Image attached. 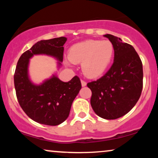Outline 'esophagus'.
Returning <instances> with one entry per match:
<instances>
[{
  "label": "esophagus",
  "instance_id": "esophagus-1",
  "mask_svg": "<svg viewBox=\"0 0 158 158\" xmlns=\"http://www.w3.org/2000/svg\"><path fill=\"white\" fill-rule=\"evenodd\" d=\"M81 85L83 87H85L87 85V83H86V82H85L84 81H81Z\"/></svg>",
  "mask_w": 158,
  "mask_h": 158
}]
</instances>
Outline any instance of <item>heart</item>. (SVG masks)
<instances>
[{"label":"heart","instance_id":"obj_1","mask_svg":"<svg viewBox=\"0 0 158 158\" xmlns=\"http://www.w3.org/2000/svg\"><path fill=\"white\" fill-rule=\"evenodd\" d=\"M113 45L107 40H88L73 44L68 57L73 64L81 63L83 74L90 78L98 77L106 70L113 55ZM70 66V64L66 62Z\"/></svg>","mask_w":158,"mask_h":158}]
</instances>
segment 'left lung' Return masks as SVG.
I'll list each match as a JSON object with an SVG mask.
<instances>
[{"label":"left lung","mask_w":158,"mask_h":158,"mask_svg":"<svg viewBox=\"0 0 158 158\" xmlns=\"http://www.w3.org/2000/svg\"><path fill=\"white\" fill-rule=\"evenodd\" d=\"M103 36L113 45L114 63L103 77L87 85L92 91L90 104L95 113L105 119H116L128 113L139 100L142 63L131 45L111 34Z\"/></svg>","instance_id":"left-lung-1"}]
</instances>
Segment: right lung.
<instances>
[{
  "mask_svg": "<svg viewBox=\"0 0 158 158\" xmlns=\"http://www.w3.org/2000/svg\"><path fill=\"white\" fill-rule=\"evenodd\" d=\"M64 36L41 40L19 58L14 74V85L19 104L23 111L34 122L56 126L68 118L72 103L81 89L79 77L68 82L59 79L56 73L42 83L35 84L29 73L30 59L34 55H44L57 60V68L63 60Z\"/></svg>",
  "mask_w": 158,
  "mask_h": 158,
  "instance_id": "add662e5",
  "label": "right lung"
}]
</instances>
